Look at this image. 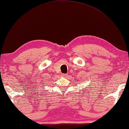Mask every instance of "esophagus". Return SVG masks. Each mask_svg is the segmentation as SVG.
<instances>
[{
    "label": "esophagus",
    "mask_w": 129,
    "mask_h": 129,
    "mask_svg": "<svg viewBox=\"0 0 129 129\" xmlns=\"http://www.w3.org/2000/svg\"><path fill=\"white\" fill-rule=\"evenodd\" d=\"M67 76H68V75H67V74H62L61 75L62 77H66Z\"/></svg>",
    "instance_id": "34e87169"
}]
</instances>
